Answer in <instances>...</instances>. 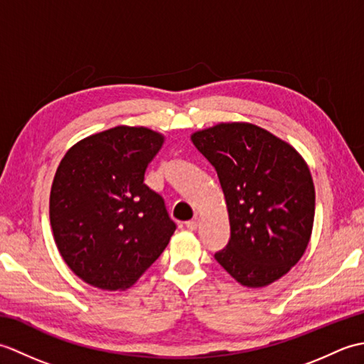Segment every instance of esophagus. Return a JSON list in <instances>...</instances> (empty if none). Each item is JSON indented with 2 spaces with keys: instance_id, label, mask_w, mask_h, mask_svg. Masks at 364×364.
<instances>
[{
  "instance_id": "1",
  "label": "esophagus",
  "mask_w": 364,
  "mask_h": 364,
  "mask_svg": "<svg viewBox=\"0 0 364 364\" xmlns=\"http://www.w3.org/2000/svg\"><path fill=\"white\" fill-rule=\"evenodd\" d=\"M198 225H200V220H198L197 218H196V219H192V220H188V222H186V228H188V230H191V231H196Z\"/></svg>"
}]
</instances>
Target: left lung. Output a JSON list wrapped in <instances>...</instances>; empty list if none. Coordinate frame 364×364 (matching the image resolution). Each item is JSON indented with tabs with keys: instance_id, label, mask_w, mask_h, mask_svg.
I'll list each match as a JSON object with an SVG mask.
<instances>
[{
	"instance_id": "left-lung-1",
	"label": "left lung",
	"mask_w": 364,
	"mask_h": 364,
	"mask_svg": "<svg viewBox=\"0 0 364 364\" xmlns=\"http://www.w3.org/2000/svg\"><path fill=\"white\" fill-rule=\"evenodd\" d=\"M218 172L230 241L214 258L244 286L262 288L305 253L314 220V184L304 158L252 123H219L191 136Z\"/></svg>"
}]
</instances>
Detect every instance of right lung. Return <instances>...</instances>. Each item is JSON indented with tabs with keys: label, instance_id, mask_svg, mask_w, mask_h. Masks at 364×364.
Segmentation results:
<instances>
[{
	"label": "right lung",
	"instance_id": "add662e5",
	"mask_svg": "<svg viewBox=\"0 0 364 364\" xmlns=\"http://www.w3.org/2000/svg\"><path fill=\"white\" fill-rule=\"evenodd\" d=\"M162 142L149 128L115 127L73 145L56 170L54 241L67 266L95 288H129L173 235L164 198L144 183Z\"/></svg>",
	"mask_w": 364,
	"mask_h": 364
}]
</instances>
